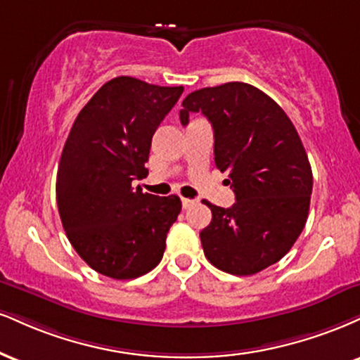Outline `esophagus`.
<instances>
[{"label":"esophagus","mask_w":360,"mask_h":360,"mask_svg":"<svg viewBox=\"0 0 360 360\" xmlns=\"http://www.w3.org/2000/svg\"><path fill=\"white\" fill-rule=\"evenodd\" d=\"M181 202H183V207H184V210H188L189 206H193V205H194V199L183 198V199H181Z\"/></svg>","instance_id":"obj_1"}]
</instances>
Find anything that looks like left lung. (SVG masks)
<instances>
[{"label": "left lung", "mask_w": 360, "mask_h": 360, "mask_svg": "<svg viewBox=\"0 0 360 360\" xmlns=\"http://www.w3.org/2000/svg\"><path fill=\"white\" fill-rule=\"evenodd\" d=\"M201 112L214 131V162L228 172L236 202L210 206L199 233L206 258L226 274L255 275L288 253L307 223L314 177L297 129L257 86L228 82L191 92L181 124Z\"/></svg>", "instance_id": "left-lung-1"}]
</instances>
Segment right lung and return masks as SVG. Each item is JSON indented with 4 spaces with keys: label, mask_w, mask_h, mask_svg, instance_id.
<instances>
[{
    "label": "right lung",
    "mask_w": 360,
    "mask_h": 360,
    "mask_svg": "<svg viewBox=\"0 0 360 360\" xmlns=\"http://www.w3.org/2000/svg\"><path fill=\"white\" fill-rule=\"evenodd\" d=\"M184 86L134 77L103 84L77 115L56 172V205L80 258L101 275L131 280L159 265L181 199L142 193L150 141Z\"/></svg>",
    "instance_id": "1"
}]
</instances>
